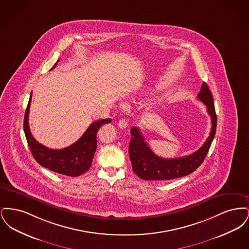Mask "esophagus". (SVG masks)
I'll use <instances>...</instances> for the list:
<instances>
[{
	"label": "esophagus",
	"instance_id": "obj_1",
	"mask_svg": "<svg viewBox=\"0 0 249 249\" xmlns=\"http://www.w3.org/2000/svg\"><path fill=\"white\" fill-rule=\"evenodd\" d=\"M119 126L120 129H126L128 127V122L126 119H120L119 122Z\"/></svg>",
	"mask_w": 249,
	"mask_h": 249
}]
</instances>
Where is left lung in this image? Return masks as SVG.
<instances>
[{
  "label": "left lung",
  "mask_w": 249,
  "mask_h": 249,
  "mask_svg": "<svg viewBox=\"0 0 249 249\" xmlns=\"http://www.w3.org/2000/svg\"><path fill=\"white\" fill-rule=\"evenodd\" d=\"M197 98L203 103L212 120V128L207 140L196 152L176 159H163L154 154L144 141L140 130H130L129 155L134 174L143 180H171L183 178L193 173L201 165L209 151L216 130V115L213 96L206 83H202Z\"/></svg>",
  "instance_id": "left-lung-1"
}]
</instances>
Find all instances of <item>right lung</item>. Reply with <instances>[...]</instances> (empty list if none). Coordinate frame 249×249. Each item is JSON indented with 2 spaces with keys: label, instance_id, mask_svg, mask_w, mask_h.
<instances>
[{
  "label": "right lung",
  "instance_id": "add662e5",
  "mask_svg": "<svg viewBox=\"0 0 249 249\" xmlns=\"http://www.w3.org/2000/svg\"><path fill=\"white\" fill-rule=\"evenodd\" d=\"M56 65L57 63L54 64L52 69ZM32 96L31 92L28 107L25 111L23 128L30 150L36 161L52 172L68 177H78L89 171L97 147V132L101 126L110 123L111 119H101L91 123L83 135L70 146L62 149H51L37 142L31 133L29 128V111Z\"/></svg>",
  "mask_w": 249,
  "mask_h": 249
}]
</instances>
